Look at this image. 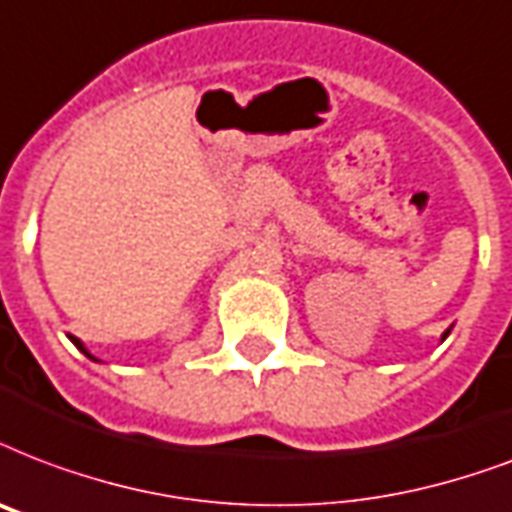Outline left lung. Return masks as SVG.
Wrapping results in <instances>:
<instances>
[{"mask_svg":"<svg viewBox=\"0 0 512 512\" xmlns=\"http://www.w3.org/2000/svg\"><path fill=\"white\" fill-rule=\"evenodd\" d=\"M448 333H451V327H448L446 333H443V341H446V338H448Z\"/></svg>","mask_w":512,"mask_h":512,"instance_id":"1","label":"left lung"}]
</instances>
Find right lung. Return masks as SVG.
<instances>
[{
  "mask_svg": "<svg viewBox=\"0 0 512 512\" xmlns=\"http://www.w3.org/2000/svg\"><path fill=\"white\" fill-rule=\"evenodd\" d=\"M69 341H72V343H74V346H77V349H80V351H83V354H85V357H91V360H96V357H93V354H91V351H88V349H85V343H83V341H80V338H74V335H69ZM96 362H99V360H96Z\"/></svg>",
  "mask_w": 512,
  "mask_h": 512,
  "instance_id": "right-lung-1",
  "label": "right lung"
}]
</instances>
